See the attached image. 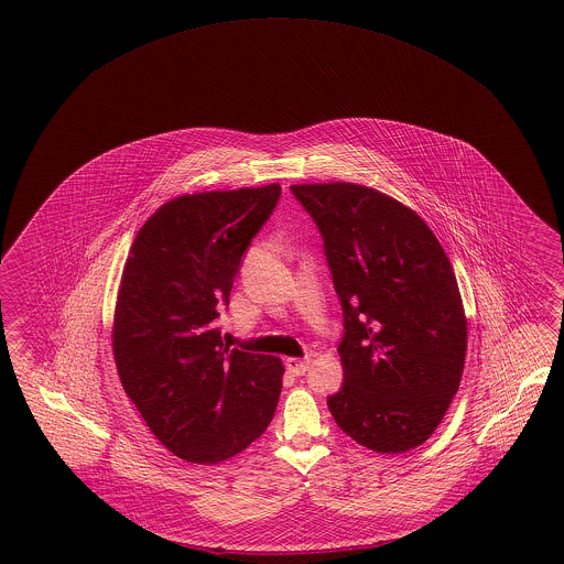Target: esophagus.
<instances>
[{"label": "esophagus", "mask_w": 564, "mask_h": 564, "mask_svg": "<svg viewBox=\"0 0 564 564\" xmlns=\"http://www.w3.org/2000/svg\"><path fill=\"white\" fill-rule=\"evenodd\" d=\"M285 366H288L290 375L304 376L307 372V368H310V361L307 359L288 358Z\"/></svg>", "instance_id": "1"}]
</instances>
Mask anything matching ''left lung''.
I'll return each mask as SVG.
<instances>
[{"instance_id":"1","label":"left lung","mask_w":564,"mask_h":564,"mask_svg":"<svg viewBox=\"0 0 564 564\" xmlns=\"http://www.w3.org/2000/svg\"><path fill=\"white\" fill-rule=\"evenodd\" d=\"M341 300L337 426L376 453L426 443L459 391L467 318L453 267L424 219L349 182L297 184Z\"/></svg>"}]
</instances>
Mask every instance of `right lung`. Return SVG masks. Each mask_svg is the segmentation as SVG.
Listing matches in <instances>:
<instances>
[{
  "mask_svg": "<svg viewBox=\"0 0 564 564\" xmlns=\"http://www.w3.org/2000/svg\"><path fill=\"white\" fill-rule=\"evenodd\" d=\"M279 196V184L177 196L140 227L126 260L116 368L156 441L184 462L231 459L273 420L281 359L223 347L215 321Z\"/></svg>",
  "mask_w": 564,
  "mask_h": 564,
  "instance_id": "add662e5",
  "label": "right lung"
}]
</instances>
